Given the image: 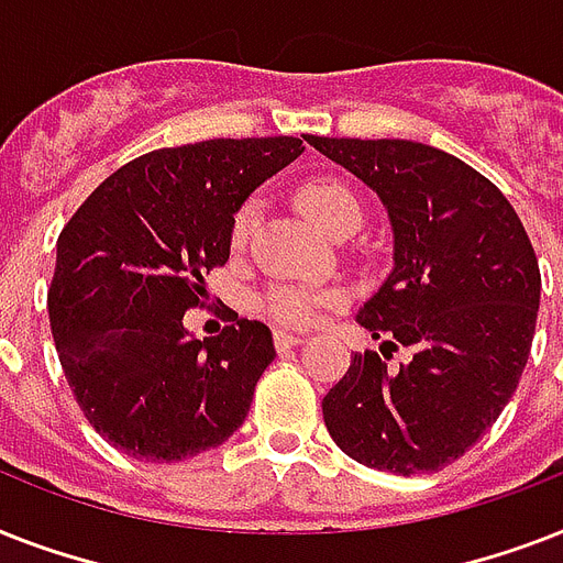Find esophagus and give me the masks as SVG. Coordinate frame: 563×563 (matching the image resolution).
<instances>
[{
    "instance_id": "1",
    "label": "esophagus",
    "mask_w": 563,
    "mask_h": 563,
    "mask_svg": "<svg viewBox=\"0 0 563 563\" xmlns=\"http://www.w3.org/2000/svg\"><path fill=\"white\" fill-rule=\"evenodd\" d=\"M303 342H307L303 335L283 333V330H277V333H274V347H277V351H289V347H298V344H303Z\"/></svg>"
}]
</instances>
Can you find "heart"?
<instances>
[{"label": "heart", "mask_w": 563, "mask_h": 563, "mask_svg": "<svg viewBox=\"0 0 563 563\" xmlns=\"http://www.w3.org/2000/svg\"><path fill=\"white\" fill-rule=\"evenodd\" d=\"M298 201L303 207L309 219L321 224L327 233L333 236H342L347 230H356L362 221V201L360 195L353 192L347 184L333 178L309 180L298 189ZM256 207L254 203H245L242 210L236 212L233 219V228H230V242L233 245H242L254 228ZM339 295L335 291H312L303 289V286H289V283H280V286H272L265 291L263 300H260V309L265 316L272 318L274 324L280 327H295V330H307V327H316L321 312L327 307H333Z\"/></svg>", "instance_id": "heart-1"}]
</instances>
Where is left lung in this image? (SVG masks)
Instances as JSON below:
<instances>
[{"instance_id": "left-lung-1", "label": "left lung", "mask_w": 563, "mask_h": 563, "mask_svg": "<svg viewBox=\"0 0 563 563\" xmlns=\"http://www.w3.org/2000/svg\"><path fill=\"white\" fill-rule=\"evenodd\" d=\"M307 143L385 203L394 268L356 321L415 351L397 374L379 353H356L321 402L324 423L365 467L435 473L517 391L541 307L534 247L506 195L453 154L409 140Z\"/></svg>"}]
</instances>
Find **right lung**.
<instances>
[{
  "label": "right lung",
  "mask_w": 563,
  "mask_h": 563,
  "mask_svg": "<svg viewBox=\"0 0 563 563\" xmlns=\"http://www.w3.org/2000/svg\"><path fill=\"white\" fill-rule=\"evenodd\" d=\"M298 136L157 148L125 163L66 221L48 324L84 418L140 462H180L224 444L274 362L272 330L236 318L189 339L184 312L228 263L233 212L300 157Z\"/></svg>",
  "instance_id": "1"
}]
</instances>
